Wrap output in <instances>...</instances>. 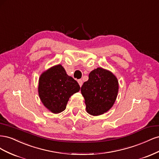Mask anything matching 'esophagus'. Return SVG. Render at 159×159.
<instances>
[{
  "label": "esophagus",
  "mask_w": 159,
  "mask_h": 159,
  "mask_svg": "<svg viewBox=\"0 0 159 159\" xmlns=\"http://www.w3.org/2000/svg\"><path fill=\"white\" fill-rule=\"evenodd\" d=\"M78 84H79L80 87H81V85H83V81H82V80H79L78 81Z\"/></svg>",
  "instance_id": "esophagus-1"
}]
</instances>
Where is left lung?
<instances>
[{"label":"left lung","mask_w":159,"mask_h":159,"mask_svg":"<svg viewBox=\"0 0 159 159\" xmlns=\"http://www.w3.org/2000/svg\"><path fill=\"white\" fill-rule=\"evenodd\" d=\"M118 91L119 82L116 76L102 68L91 71L88 80L81 88L86 111L93 116L107 112L115 103Z\"/></svg>","instance_id":"8db88e82"}]
</instances>
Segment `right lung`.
Returning <instances> with one entry per match:
<instances>
[{"label":"right lung","mask_w":159,"mask_h":159,"mask_svg":"<svg viewBox=\"0 0 159 159\" xmlns=\"http://www.w3.org/2000/svg\"><path fill=\"white\" fill-rule=\"evenodd\" d=\"M80 89L78 83L66 74L61 64L42 72L38 81V95L42 103L55 114L64 111L70 98Z\"/></svg>","instance_id":"right-lung-1"}]
</instances>
